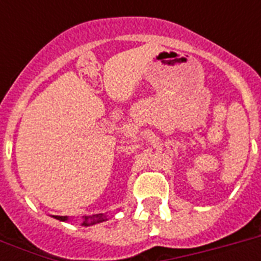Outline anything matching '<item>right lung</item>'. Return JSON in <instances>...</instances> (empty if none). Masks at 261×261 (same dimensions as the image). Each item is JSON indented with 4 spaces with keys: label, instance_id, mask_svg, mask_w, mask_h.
Wrapping results in <instances>:
<instances>
[{
    "label": "right lung",
    "instance_id": "right-lung-1",
    "mask_svg": "<svg viewBox=\"0 0 261 261\" xmlns=\"http://www.w3.org/2000/svg\"><path fill=\"white\" fill-rule=\"evenodd\" d=\"M55 218L59 219V221H67V217H62V215H55ZM90 219L92 221V223H88L87 221ZM102 221H106L104 218V215L102 214H97V215H92V217H85V221H84L83 225L88 226V225H93V223L97 222H102Z\"/></svg>",
    "mask_w": 261,
    "mask_h": 261
}]
</instances>
